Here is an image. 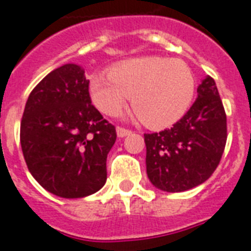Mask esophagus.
I'll return each instance as SVG.
<instances>
[{
  "mask_svg": "<svg viewBox=\"0 0 251 251\" xmlns=\"http://www.w3.org/2000/svg\"><path fill=\"white\" fill-rule=\"evenodd\" d=\"M116 131H117V137L118 138H124V137H126V135L131 134V131H130V130L125 129V127H121V126H117Z\"/></svg>",
  "mask_w": 251,
  "mask_h": 251,
  "instance_id": "obj_1",
  "label": "esophagus"
}]
</instances>
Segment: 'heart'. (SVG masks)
Masks as SVG:
<instances>
[{"instance_id":"b5f03b06","label":"heart","mask_w":251,"mask_h":251,"mask_svg":"<svg viewBox=\"0 0 251 251\" xmlns=\"http://www.w3.org/2000/svg\"><path fill=\"white\" fill-rule=\"evenodd\" d=\"M91 100L99 110L116 116L131 96V106L146 126L173 125L190 108L195 76L177 58L146 56L114 65L109 74H95L88 82Z\"/></svg>"}]
</instances>
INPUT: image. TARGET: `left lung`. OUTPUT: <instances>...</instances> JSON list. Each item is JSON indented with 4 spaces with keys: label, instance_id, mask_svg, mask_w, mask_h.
<instances>
[{
    "label": "left lung",
    "instance_id": "obj_1",
    "mask_svg": "<svg viewBox=\"0 0 251 251\" xmlns=\"http://www.w3.org/2000/svg\"><path fill=\"white\" fill-rule=\"evenodd\" d=\"M198 98L179 121L160 133L145 134L147 176L153 186L179 193L211 177L226 143V114L215 80L207 75Z\"/></svg>",
    "mask_w": 251,
    "mask_h": 251
}]
</instances>
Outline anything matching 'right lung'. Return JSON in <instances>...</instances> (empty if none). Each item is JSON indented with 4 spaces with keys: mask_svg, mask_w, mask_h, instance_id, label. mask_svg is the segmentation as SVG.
<instances>
[{
    "mask_svg": "<svg viewBox=\"0 0 251 251\" xmlns=\"http://www.w3.org/2000/svg\"><path fill=\"white\" fill-rule=\"evenodd\" d=\"M84 70L62 65L37 84L25 102L21 145L33 178L62 198H83L106 181V156L116 127L91 104Z\"/></svg>",
    "mask_w": 251,
    "mask_h": 251,
    "instance_id": "1",
    "label": "right lung"
}]
</instances>
